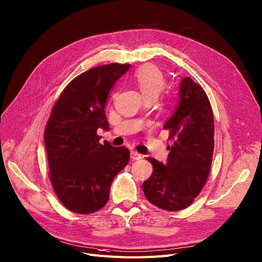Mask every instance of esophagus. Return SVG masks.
Listing matches in <instances>:
<instances>
[{
  "mask_svg": "<svg viewBox=\"0 0 262 262\" xmlns=\"http://www.w3.org/2000/svg\"><path fill=\"white\" fill-rule=\"evenodd\" d=\"M130 158H132L133 160H140V159L142 158V155L137 152V151H132V152H130Z\"/></svg>",
  "mask_w": 262,
  "mask_h": 262,
  "instance_id": "1",
  "label": "esophagus"
}]
</instances>
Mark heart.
I'll return each instance as SVG.
<instances>
[{"label":"heart","instance_id":"heart-1","mask_svg":"<svg viewBox=\"0 0 262 262\" xmlns=\"http://www.w3.org/2000/svg\"><path fill=\"white\" fill-rule=\"evenodd\" d=\"M135 81L142 95L148 99H156L165 85V78L159 68L154 65H144L135 74Z\"/></svg>","mask_w":262,"mask_h":262}]
</instances>
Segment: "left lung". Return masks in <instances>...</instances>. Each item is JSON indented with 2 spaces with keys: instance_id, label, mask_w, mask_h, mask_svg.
Here are the masks:
<instances>
[{
  "instance_id": "left-lung-1",
  "label": "left lung",
  "mask_w": 262,
  "mask_h": 262,
  "mask_svg": "<svg viewBox=\"0 0 262 262\" xmlns=\"http://www.w3.org/2000/svg\"><path fill=\"white\" fill-rule=\"evenodd\" d=\"M178 106L163 129L172 140L167 162L147 158L151 176L143 182L146 199L165 211H181L194 202L210 175L214 151V116L204 90L182 79Z\"/></svg>"
}]
</instances>
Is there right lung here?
<instances>
[{
	"label": "right lung",
	"mask_w": 262,
	"mask_h": 262,
	"mask_svg": "<svg viewBox=\"0 0 262 262\" xmlns=\"http://www.w3.org/2000/svg\"><path fill=\"white\" fill-rule=\"evenodd\" d=\"M129 64L94 67L65 87L52 107L44 132L49 178L62 204L77 214H92L106 204L117 173L129 150L99 141L98 128L108 130L107 96Z\"/></svg>",
	"instance_id": "add662e5"
}]
</instances>
